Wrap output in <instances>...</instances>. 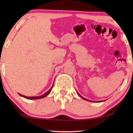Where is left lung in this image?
<instances>
[{
  "label": "left lung",
  "mask_w": 133,
  "mask_h": 133,
  "mask_svg": "<svg viewBox=\"0 0 133 133\" xmlns=\"http://www.w3.org/2000/svg\"><path fill=\"white\" fill-rule=\"evenodd\" d=\"M76 92H77V91H76ZM77 94H79V96H80V97H82V99H84V100H86V101H90V100H88V99H85V98H84V97H82V96H81V95H80V94H79V93H78V92H77ZM101 102H102V101H101Z\"/></svg>",
  "instance_id": "obj_1"
}]
</instances>
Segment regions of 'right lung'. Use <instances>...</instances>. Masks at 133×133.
<instances>
[{
	"instance_id": "obj_1",
	"label": "right lung",
	"mask_w": 133,
	"mask_h": 133,
	"mask_svg": "<svg viewBox=\"0 0 133 133\" xmlns=\"http://www.w3.org/2000/svg\"><path fill=\"white\" fill-rule=\"evenodd\" d=\"M53 85H54V84H53ZM53 85H52L51 88H50V90H48L46 92H45V94H43V95H42L41 96H35V97H27V96L22 95V94H19L21 96H22V97H24V98H26V99H42V98H43V97H46V96H48V94H50V92H51V90H52V87H53Z\"/></svg>"
}]
</instances>
